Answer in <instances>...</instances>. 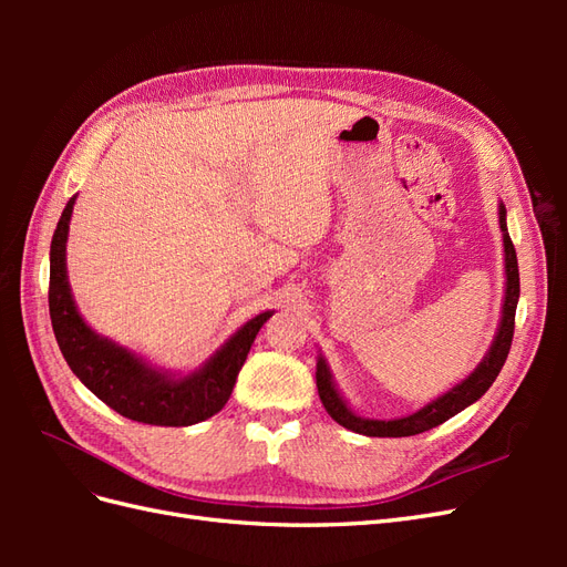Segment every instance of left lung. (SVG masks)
Listing matches in <instances>:
<instances>
[{
    "mask_svg": "<svg viewBox=\"0 0 567 567\" xmlns=\"http://www.w3.org/2000/svg\"><path fill=\"white\" fill-rule=\"evenodd\" d=\"M499 227L504 231V262H506V296H504V307H502V321L499 329H496V336L492 340V348L487 350L485 359L475 367V371L468 375L466 381L456 383L452 390L440 394L437 400L427 402L419 411L402 419H392V421H379V419H364L357 416L354 411L348 406V402L340 398V392L333 383V375L326 359L319 354L317 359V390L321 404L329 411V416L340 423L342 427H348L352 433L359 435H369V437H409V435H419L431 431V427L444 423L447 419L456 416L458 411L471 406L477 402L483 394L489 390L496 375H499L508 350H511V340H513V329H516V307L520 298V274H518V257L516 248H513V241L506 229V208L504 203L499 205Z\"/></svg>",
    "mask_w": 567,
    "mask_h": 567,
    "instance_id": "8db88e82",
    "label": "left lung"
}]
</instances>
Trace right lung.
<instances>
[{"label": "right lung", "instance_id": "right-lung-1", "mask_svg": "<svg viewBox=\"0 0 567 567\" xmlns=\"http://www.w3.org/2000/svg\"><path fill=\"white\" fill-rule=\"evenodd\" d=\"M75 196L65 203L49 250V317L68 367L120 416L148 425H194L227 404L257 331L274 312L246 321L188 375L153 369L132 350L92 331L80 317L65 274V241Z\"/></svg>", "mask_w": 567, "mask_h": 567}]
</instances>
